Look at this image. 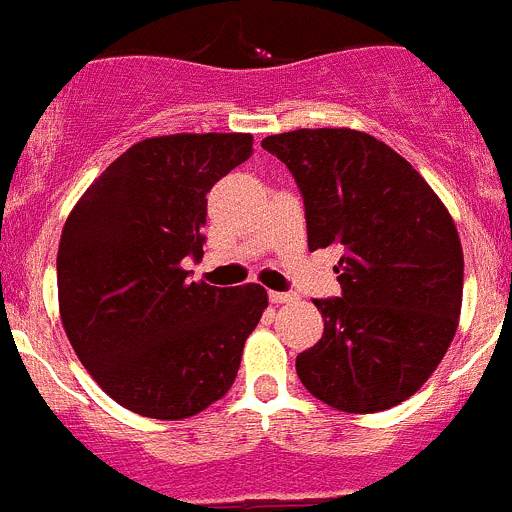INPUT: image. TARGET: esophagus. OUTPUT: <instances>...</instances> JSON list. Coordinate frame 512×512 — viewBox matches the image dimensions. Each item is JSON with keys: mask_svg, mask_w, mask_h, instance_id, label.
Wrapping results in <instances>:
<instances>
[{"mask_svg": "<svg viewBox=\"0 0 512 512\" xmlns=\"http://www.w3.org/2000/svg\"><path fill=\"white\" fill-rule=\"evenodd\" d=\"M269 299H271V304H289L294 299V294H289V292H269Z\"/></svg>", "mask_w": 512, "mask_h": 512, "instance_id": "1", "label": "esophagus"}]
</instances>
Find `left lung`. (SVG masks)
I'll use <instances>...</instances> for the list:
<instances>
[{
    "instance_id": "8db88e82",
    "label": "left lung",
    "mask_w": 512,
    "mask_h": 512,
    "mask_svg": "<svg viewBox=\"0 0 512 512\" xmlns=\"http://www.w3.org/2000/svg\"><path fill=\"white\" fill-rule=\"evenodd\" d=\"M261 147L302 190L309 251H342V294L314 299L325 332L297 355L299 381L345 414L398 406L429 381L459 325L464 256L447 205L365 131L297 129Z\"/></svg>"
}]
</instances>
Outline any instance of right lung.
Here are the masks:
<instances>
[{
  "label": "right lung",
  "mask_w": 512,
  "mask_h": 512,
  "mask_svg": "<svg viewBox=\"0 0 512 512\" xmlns=\"http://www.w3.org/2000/svg\"><path fill=\"white\" fill-rule=\"evenodd\" d=\"M251 134H167L126 149L73 205L58 246L65 335L93 381L149 419H187L223 398L269 307L259 284L210 287L208 192L251 157Z\"/></svg>",
  "instance_id": "add662e5"
}]
</instances>
